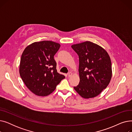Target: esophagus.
<instances>
[{
	"mask_svg": "<svg viewBox=\"0 0 132 132\" xmlns=\"http://www.w3.org/2000/svg\"><path fill=\"white\" fill-rule=\"evenodd\" d=\"M72 75V73L71 72L68 73V77H71Z\"/></svg>",
	"mask_w": 132,
	"mask_h": 132,
	"instance_id": "34e87169",
	"label": "esophagus"
}]
</instances>
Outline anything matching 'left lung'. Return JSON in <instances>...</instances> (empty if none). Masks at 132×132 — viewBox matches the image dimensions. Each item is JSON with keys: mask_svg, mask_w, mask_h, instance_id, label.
<instances>
[{"mask_svg": "<svg viewBox=\"0 0 132 132\" xmlns=\"http://www.w3.org/2000/svg\"><path fill=\"white\" fill-rule=\"evenodd\" d=\"M71 46L79 58L80 82L74 89L83 98H94L110 82L112 75L111 58L104 48L90 41Z\"/></svg>", "mask_w": 132, "mask_h": 132, "instance_id": "8db88e82", "label": "left lung"}]
</instances>
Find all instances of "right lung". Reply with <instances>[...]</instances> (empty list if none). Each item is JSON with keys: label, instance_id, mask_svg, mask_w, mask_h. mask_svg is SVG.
<instances>
[{"label": "right lung", "instance_id": "obj_1", "mask_svg": "<svg viewBox=\"0 0 132 132\" xmlns=\"http://www.w3.org/2000/svg\"><path fill=\"white\" fill-rule=\"evenodd\" d=\"M60 44L50 40L35 42L28 45L22 54L19 73L24 84L35 95L51 94L65 77L57 72L54 55Z\"/></svg>", "mask_w": 132, "mask_h": 132}]
</instances>
